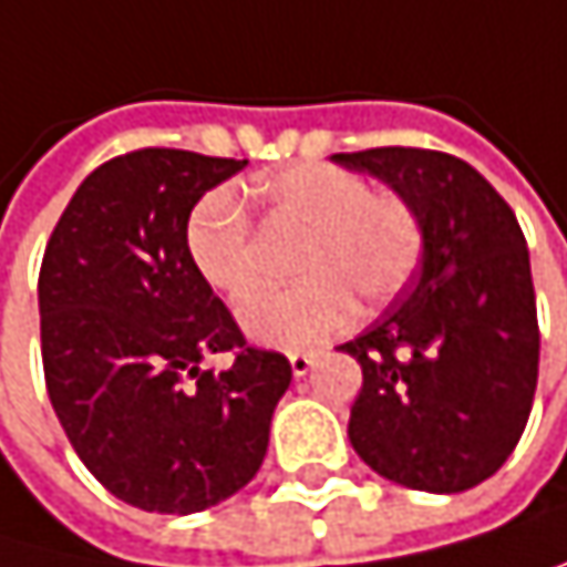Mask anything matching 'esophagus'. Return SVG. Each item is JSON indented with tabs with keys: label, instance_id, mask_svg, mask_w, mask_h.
I'll list each match as a JSON object with an SVG mask.
<instances>
[{
	"label": "esophagus",
	"instance_id": "obj_1",
	"mask_svg": "<svg viewBox=\"0 0 567 567\" xmlns=\"http://www.w3.org/2000/svg\"><path fill=\"white\" fill-rule=\"evenodd\" d=\"M316 362H319V355H316V352H292V355H289V367H292V373H296V377H306V373L316 367Z\"/></svg>",
	"mask_w": 567,
	"mask_h": 567
}]
</instances>
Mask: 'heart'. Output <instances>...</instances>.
<instances>
[{"label":"heart","mask_w":567,"mask_h":567,"mask_svg":"<svg viewBox=\"0 0 567 567\" xmlns=\"http://www.w3.org/2000/svg\"><path fill=\"white\" fill-rule=\"evenodd\" d=\"M268 231H292L296 286L265 292L241 309L245 332L275 349H312L352 319V299L390 302L423 258V218L396 190L332 164L278 171L255 187ZM184 248L208 289L245 302L261 281L258 235L228 190L197 200Z\"/></svg>","instance_id":"heart-1"}]
</instances>
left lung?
Masks as SVG:
<instances>
[{
  "label": "left lung",
  "instance_id": "8db88e82",
  "mask_svg": "<svg viewBox=\"0 0 567 567\" xmlns=\"http://www.w3.org/2000/svg\"><path fill=\"white\" fill-rule=\"evenodd\" d=\"M332 161L386 181L423 218L413 286L339 346L362 367L349 443L386 481L467 491L501 471L535 403L528 241L507 200L454 154L370 147Z\"/></svg>",
  "mask_w": 567,
  "mask_h": 567
}]
</instances>
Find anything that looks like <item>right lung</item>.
Returning a JSON list of instances; mask_svg holds the SVG:
<instances>
[{
  "label": "right lung",
  "mask_w": 567,
  "mask_h": 567,
  "mask_svg": "<svg viewBox=\"0 0 567 567\" xmlns=\"http://www.w3.org/2000/svg\"><path fill=\"white\" fill-rule=\"evenodd\" d=\"M248 161L141 147L100 164L60 215L39 268L50 403L86 471L157 514L205 511L261 467L289 359L248 346L200 281L184 225ZM228 351L225 371H200Z\"/></svg>",
  "instance_id": "1"
}]
</instances>
